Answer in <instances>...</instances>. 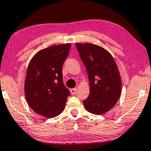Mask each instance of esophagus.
<instances>
[{
  "mask_svg": "<svg viewBox=\"0 0 151 151\" xmlns=\"http://www.w3.org/2000/svg\"><path fill=\"white\" fill-rule=\"evenodd\" d=\"M77 89L76 88H71L70 89V93H71L72 95H74L76 93H77Z\"/></svg>",
  "mask_w": 151,
  "mask_h": 151,
  "instance_id": "obj_1",
  "label": "esophagus"
}]
</instances>
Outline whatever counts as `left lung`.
Returning <instances> with one entry per match:
<instances>
[{
    "label": "left lung",
    "mask_w": 151,
    "mask_h": 151,
    "mask_svg": "<svg viewBox=\"0 0 151 151\" xmlns=\"http://www.w3.org/2000/svg\"><path fill=\"white\" fill-rule=\"evenodd\" d=\"M87 70L90 95L83 105L90 113L101 115L115 106L121 95V79L111 54L92 43H76Z\"/></svg>",
    "instance_id": "obj_1"
}]
</instances>
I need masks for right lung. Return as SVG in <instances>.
Masks as SVG:
<instances>
[{
    "mask_svg": "<svg viewBox=\"0 0 151 151\" xmlns=\"http://www.w3.org/2000/svg\"><path fill=\"white\" fill-rule=\"evenodd\" d=\"M71 44L53 45L41 49L28 64L24 93L28 105L44 117H56L63 112L70 91L63 81V65Z\"/></svg>",
    "mask_w": 151,
    "mask_h": 151,
    "instance_id": "right-lung-1",
    "label": "right lung"
}]
</instances>
